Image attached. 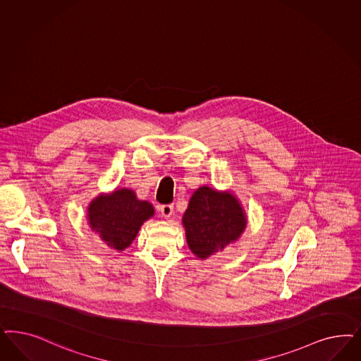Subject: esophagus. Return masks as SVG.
I'll list each match as a JSON object with an SVG mask.
<instances>
[{"mask_svg": "<svg viewBox=\"0 0 361 361\" xmlns=\"http://www.w3.org/2000/svg\"><path fill=\"white\" fill-rule=\"evenodd\" d=\"M159 209H161L163 218H170L174 212V206L173 204H163Z\"/></svg>", "mask_w": 361, "mask_h": 361, "instance_id": "34e87169", "label": "esophagus"}]
</instances>
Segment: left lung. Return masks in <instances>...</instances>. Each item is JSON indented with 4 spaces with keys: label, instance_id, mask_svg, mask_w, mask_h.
<instances>
[{
    "label": "left lung",
    "instance_id": "1",
    "mask_svg": "<svg viewBox=\"0 0 361 361\" xmlns=\"http://www.w3.org/2000/svg\"><path fill=\"white\" fill-rule=\"evenodd\" d=\"M182 224L187 245L204 260L235 243L247 227V215L240 200L231 191L200 186L188 202Z\"/></svg>",
    "mask_w": 361,
    "mask_h": 361
}]
</instances>
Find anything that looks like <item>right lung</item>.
I'll return each mask as SVG.
<instances>
[{
  "mask_svg": "<svg viewBox=\"0 0 361 361\" xmlns=\"http://www.w3.org/2000/svg\"><path fill=\"white\" fill-rule=\"evenodd\" d=\"M149 200L138 199L134 190L122 187L99 194L87 206V223L92 231L109 248L125 251L140 233L142 224L154 216Z\"/></svg>",
  "mask_w": 361,
  "mask_h": 361,
  "instance_id": "right-lung-1",
  "label": "right lung"
}]
</instances>
